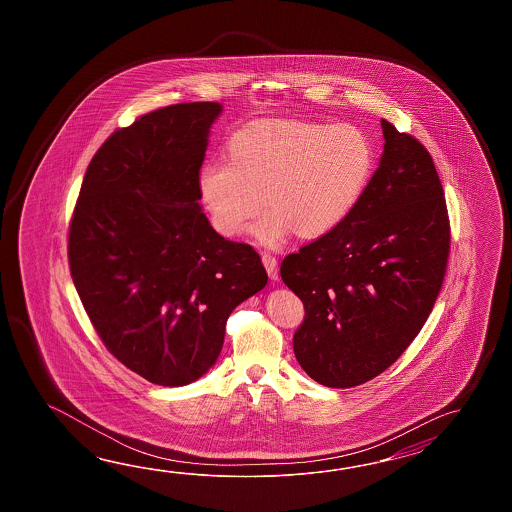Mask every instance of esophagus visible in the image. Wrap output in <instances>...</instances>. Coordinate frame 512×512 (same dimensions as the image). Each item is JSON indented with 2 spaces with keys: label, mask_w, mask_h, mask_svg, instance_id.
Segmentation results:
<instances>
[{
  "label": "esophagus",
  "mask_w": 512,
  "mask_h": 512,
  "mask_svg": "<svg viewBox=\"0 0 512 512\" xmlns=\"http://www.w3.org/2000/svg\"><path fill=\"white\" fill-rule=\"evenodd\" d=\"M261 261H263V265L267 269L269 278L271 280H278V260H276V256H272L271 252H263L261 254Z\"/></svg>",
  "instance_id": "esophagus-1"
}]
</instances>
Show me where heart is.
Listing matches in <instances>:
<instances>
[{"instance_id": "obj_1", "label": "heart", "mask_w": 512, "mask_h": 512, "mask_svg": "<svg viewBox=\"0 0 512 512\" xmlns=\"http://www.w3.org/2000/svg\"><path fill=\"white\" fill-rule=\"evenodd\" d=\"M373 163L370 137L351 122L256 120L232 133L229 159L199 168L197 190L223 236L245 232L265 201L252 232L276 247L294 230L320 238L338 229L359 205Z\"/></svg>"}]
</instances>
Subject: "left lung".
Masks as SVG:
<instances>
[{
  "label": "left lung",
  "instance_id": "1",
  "mask_svg": "<svg viewBox=\"0 0 512 512\" xmlns=\"http://www.w3.org/2000/svg\"><path fill=\"white\" fill-rule=\"evenodd\" d=\"M381 126V163L357 208L280 267L305 309L294 355L327 388L390 368L425 326L445 278L450 225L434 161L412 135Z\"/></svg>",
  "mask_w": 512,
  "mask_h": 512
}]
</instances>
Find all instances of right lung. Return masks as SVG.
<instances>
[{"label": "right lung", "mask_w": 512, "mask_h": 512, "mask_svg": "<svg viewBox=\"0 0 512 512\" xmlns=\"http://www.w3.org/2000/svg\"><path fill=\"white\" fill-rule=\"evenodd\" d=\"M218 102H186L115 131L87 166L69 225V267L111 355L159 386L218 360L230 313L267 285L260 254L225 240L197 174Z\"/></svg>", "instance_id": "obj_1"}]
</instances>
